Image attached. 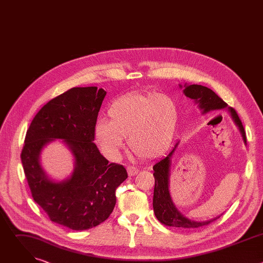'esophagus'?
Segmentation results:
<instances>
[{
  "mask_svg": "<svg viewBox=\"0 0 263 263\" xmlns=\"http://www.w3.org/2000/svg\"><path fill=\"white\" fill-rule=\"evenodd\" d=\"M127 170H128V174H129V176H135V175L139 172V170H138L137 167L133 166V165H129V166L127 167Z\"/></svg>",
  "mask_w": 263,
  "mask_h": 263,
  "instance_id": "34e87169",
  "label": "esophagus"
}]
</instances>
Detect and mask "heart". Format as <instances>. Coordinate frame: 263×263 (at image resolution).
<instances>
[{"instance_id": "obj_1", "label": "heart", "mask_w": 263, "mask_h": 263, "mask_svg": "<svg viewBox=\"0 0 263 263\" xmlns=\"http://www.w3.org/2000/svg\"><path fill=\"white\" fill-rule=\"evenodd\" d=\"M178 106L165 96L133 93L122 97L108 109L109 121L100 119L95 135L104 153L118 158L128 137L136 155L153 158L163 153L172 142L177 123Z\"/></svg>"}]
</instances>
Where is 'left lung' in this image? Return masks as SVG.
I'll list each match as a JSON object with an SVG mask.
<instances>
[{
  "label": "left lung",
  "instance_id": "1",
  "mask_svg": "<svg viewBox=\"0 0 263 263\" xmlns=\"http://www.w3.org/2000/svg\"><path fill=\"white\" fill-rule=\"evenodd\" d=\"M180 87L181 88L183 87V92L187 98L194 100L196 104H198L199 108L202 110L203 115L211 110L223 109L228 107L226 102H223L213 90H211L208 87L198 85V84H193V85L184 84V86L180 85ZM228 110L231 114V117L234 123L236 124V126L238 127L241 133L245 143L247 144L246 132H245L242 123L236 114V111L233 108H228ZM178 144H179V141L175 144L174 148L166 157H163L160 160H158L153 166V170H154L153 175L155 178L154 197H153L154 212L157 219L161 223L165 224V226L175 227V228H185V229L200 228L212 222L217 217L210 220H206V221H196V220L187 218L176 208L170 194L168 183H170L171 159Z\"/></svg>",
  "mask_w": 263,
  "mask_h": 263
}]
</instances>
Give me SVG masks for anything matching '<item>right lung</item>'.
I'll return each instance as SVG.
<instances>
[{
  "instance_id": "1",
  "label": "right lung",
  "mask_w": 263,
  "mask_h": 263,
  "mask_svg": "<svg viewBox=\"0 0 263 263\" xmlns=\"http://www.w3.org/2000/svg\"><path fill=\"white\" fill-rule=\"evenodd\" d=\"M106 91L73 87L48 102L27 130L22 163L33 197L50 219L71 230H87L106 220L117 203L126 168L109 161L93 143L97 118ZM62 139L75 158L72 176L52 180L39 161L45 145Z\"/></svg>"
}]
</instances>
